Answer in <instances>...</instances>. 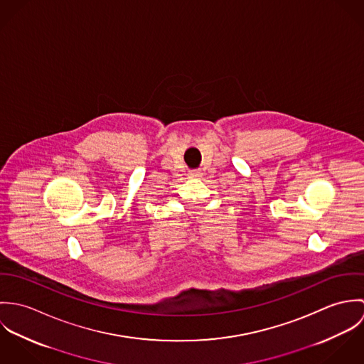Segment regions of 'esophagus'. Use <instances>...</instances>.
Listing matches in <instances>:
<instances>
[{
  "mask_svg": "<svg viewBox=\"0 0 364 364\" xmlns=\"http://www.w3.org/2000/svg\"><path fill=\"white\" fill-rule=\"evenodd\" d=\"M202 175H203V172H200L199 169L189 172V176H191V178H202Z\"/></svg>",
  "mask_w": 364,
  "mask_h": 364,
  "instance_id": "obj_1",
  "label": "esophagus"
}]
</instances>
